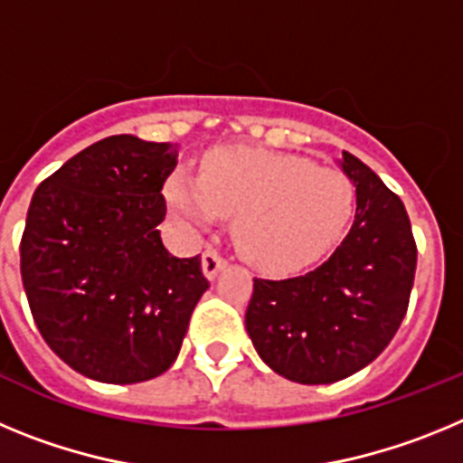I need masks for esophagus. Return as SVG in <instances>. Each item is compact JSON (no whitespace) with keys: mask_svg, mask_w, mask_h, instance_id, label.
<instances>
[{"mask_svg":"<svg viewBox=\"0 0 463 463\" xmlns=\"http://www.w3.org/2000/svg\"><path fill=\"white\" fill-rule=\"evenodd\" d=\"M227 267V260H224L222 255H220L218 250H213V248H208V250H203L202 255V269L203 273H206L208 280H213V278L218 276L222 269Z\"/></svg>","mask_w":463,"mask_h":463,"instance_id":"obj_1","label":"esophagus"}]
</instances>
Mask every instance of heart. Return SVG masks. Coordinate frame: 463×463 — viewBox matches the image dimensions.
<instances>
[{
	"mask_svg": "<svg viewBox=\"0 0 463 463\" xmlns=\"http://www.w3.org/2000/svg\"><path fill=\"white\" fill-rule=\"evenodd\" d=\"M165 194L174 213L194 227H211L220 213H234L239 250L271 271L317 260L341 239L357 206L343 171L248 148L215 150L203 159L199 178L175 171Z\"/></svg>",
	"mask_w": 463,
	"mask_h": 463,
	"instance_id": "1",
	"label": "heart"
}]
</instances>
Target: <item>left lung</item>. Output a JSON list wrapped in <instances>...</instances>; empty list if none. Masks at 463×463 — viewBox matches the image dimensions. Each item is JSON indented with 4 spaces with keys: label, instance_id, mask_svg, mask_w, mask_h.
Returning <instances> with one entry per match:
<instances>
[{
    "label": "left lung",
    "instance_id": "obj_1",
    "mask_svg": "<svg viewBox=\"0 0 463 463\" xmlns=\"http://www.w3.org/2000/svg\"><path fill=\"white\" fill-rule=\"evenodd\" d=\"M354 222L320 267L285 280L255 278L245 329L282 378L329 384L369 366L406 317L417 267L411 220L399 196L354 155Z\"/></svg>",
    "mask_w": 463,
    "mask_h": 463
}]
</instances>
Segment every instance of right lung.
<instances>
[{
	"instance_id": "add662e5",
	"label": "right lung",
	"mask_w": 463,
	"mask_h": 463,
	"mask_svg": "<svg viewBox=\"0 0 463 463\" xmlns=\"http://www.w3.org/2000/svg\"><path fill=\"white\" fill-rule=\"evenodd\" d=\"M171 143L101 138L36 187L20 273L43 341L73 371L110 384L165 373L208 280L199 255L162 243Z\"/></svg>"
}]
</instances>
